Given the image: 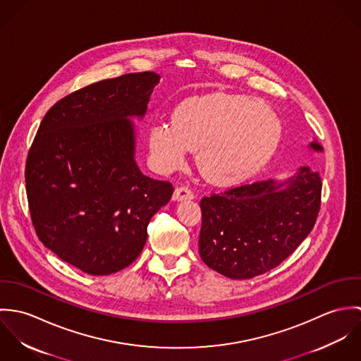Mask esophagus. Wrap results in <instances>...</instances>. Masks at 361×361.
<instances>
[{"label": "esophagus", "instance_id": "34e87169", "mask_svg": "<svg viewBox=\"0 0 361 361\" xmlns=\"http://www.w3.org/2000/svg\"><path fill=\"white\" fill-rule=\"evenodd\" d=\"M172 199L175 202H183V200H190L193 199V192L188 186H179L175 189Z\"/></svg>", "mask_w": 361, "mask_h": 361}]
</instances>
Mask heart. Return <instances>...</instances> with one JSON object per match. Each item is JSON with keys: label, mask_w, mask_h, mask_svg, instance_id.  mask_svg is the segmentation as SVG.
I'll use <instances>...</instances> for the list:
<instances>
[{"label": "heart", "mask_w": 361, "mask_h": 361, "mask_svg": "<svg viewBox=\"0 0 361 361\" xmlns=\"http://www.w3.org/2000/svg\"><path fill=\"white\" fill-rule=\"evenodd\" d=\"M282 139L275 111L247 96H207L179 104L171 123L150 129L149 149L155 168H179L188 150L197 152L200 172L216 185L243 182L274 157Z\"/></svg>", "instance_id": "heart-1"}]
</instances>
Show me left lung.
Listing matches in <instances>:
<instances>
[{"label": "left lung", "instance_id": "1", "mask_svg": "<svg viewBox=\"0 0 361 361\" xmlns=\"http://www.w3.org/2000/svg\"><path fill=\"white\" fill-rule=\"evenodd\" d=\"M309 147L322 152L315 140ZM321 188L319 173L300 166L283 180H259L203 197L200 257L231 279L268 272L309 236L321 206Z\"/></svg>", "mask_w": 361, "mask_h": 361}]
</instances>
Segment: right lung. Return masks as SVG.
Wrapping results in <instances>:
<instances>
[{
	"instance_id": "add662e5",
	"label": "right lung",
	"mask_w": 361,
	"mask_h": 361,
	"mask_svg": "<svg viewBox=\"0 0 361 361\" xmlns=\"http://www.w3.org/2000/svg\"><path fill=\"white\" fill-rule=\"evenodd\" d=\"M159 76L128 73L86 86L43 118L25 169L32 222L42 243L90 275L130 265L147 225L173 188L135 161L136 130Z\"/></svg>"
}]
</instances>
